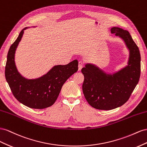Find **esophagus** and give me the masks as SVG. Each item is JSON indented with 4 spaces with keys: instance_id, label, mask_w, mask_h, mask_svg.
I'll list each match as a JSON object with an SVG mask.
<instances>
[{
    "instance_id": "obj_1",
    "label": "esophagus",
    "mask_w": 147,
    "mask_h": 147,
    "mask_svg": "<svg viewBox=\"0 0 147 147\" xmlns=\"http://www.w3.org/2000/svg\"><path fill=\"white\" fill-rule=\"evenodd\" d=\"M83 66H84V63L82 61H79V64H78V70L81 71Z\"/></svg>"
}]
</instances>
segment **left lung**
Instances as JSON below:
<instances>
[{"instance_id":"8db88e82","label":"left lung","mask_w":147,"mask_h":147,"mask_svg":"<svg viewBox=\"0 0 147 147\" xmlns=\"http://www.w3.org/2000/svg\"><path fill=\"white\" fill-rule=\"evenodd\" d=\"M111 33L122 39L129 51L127 65L113 73H106L98 66L87 63L82 68L84 76L82 91L91 107L110 110L122 106L129 100L140 76V53L130 33L112 27Z\"/></svg>"}]
</instances>
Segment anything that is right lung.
<instances>
[{
  "label": "right lung",
  "mask_w": 147,
  "mask_h": 147,
  "mask_svg": "<svg viewBox=\"0 0 147 147\" xmlns=\"http://www.w3.org/2000/svg\"><path fill=\"white\" fill-rule=\"evenodd\" d=\"M36 27V26H32ZM24 28L12 44L7 54L5 76L14 97L24 105L34 109H44L55 102L64 83L78 71V61L65 65H55L42 76L35 79L23 76L16 68L15 52L22 40Z\"/></svg>",
  "instance_id": "right-lung-1"
}]
</instances>
